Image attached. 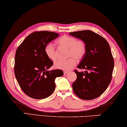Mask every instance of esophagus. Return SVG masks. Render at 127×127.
<instances>
[{"mask_svg": "<svg viewBox=\"0 0 127 127\" xmlns=\"http://www.w3.org/2000/svg\"><path fill=\"white\" fill-rule=\"evenodd\" d=\"M69 73V71H64V75H66V74H67Z\"/></svg>", "mask_w": 127, "mask_h": 127, "instance_id": "1", "label": "esophagus"}]
</instances>
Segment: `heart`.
Listing matches in <instances>:
<instances>
[{
  "label": "heart",
  "mask_w": 127,
  "mask_h": 127,
  "mask_svg": "<svg viewBox=\"0 0 127 127\" xmlns=\"http://www.w3.org/2000/svg\"><path fill=\"white\" fill-rule=\"evenodd\" d=\"M57 44L62 47L68 48L67 56L71 57L66 61L59 60L54 63L57 69L69 70L77 64V59L80 60L84 57L87 51V46L83 40L77 39L72 36L64 35L57 40ZM45 53L48 58L54 61L57 59L56 49L54 44L49 43L45 47Z\"/></svg>",
  "instance_id": "b5f03b06"
}]
</instances>
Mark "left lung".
Returning <instances> with one entry per match:
<instances>
[{
    "label": "left lung",
    "instance_id": "obj_1",
    "mask_svg": "<svg viewBox=\"0 0 127 127\" xmlns=\"http://www.w3.org/2000/svg\"><path fill=\"white\" fill-rule=\"evenodd\" d=\"M69 34L83 40L87 46L86 53L77 66L87 70H74L77 78L72 85L73 91L84 100L98 98L107 89L112 78L114 63L109 44L91 31L74 32Z\"/></svg>",
    "mask_w": 127,
    "mask_h": 127
}]
</instances>
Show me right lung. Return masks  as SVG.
<instances>
[{
	"label": "right lung",
	"instance_id": "obj_1",
	"mask_svg": "<svg viewBox=\"0 0 127 127\" xmlns=\"http://www.w3.org/2000/svg\"><path fill=\"white\" fill-rule=\"evenodd\" d=\"M58 36L54 32H35L17 48L15 78L23 92L29 97L41 99L49 96L56 88V78L64 74L61 69L48 70L53 63L45 53L46 45Z\"/></svg>",
	"mask_w": 127,
	"mask_h": 127
}]
</instances>
